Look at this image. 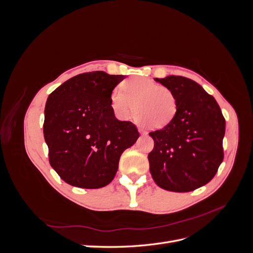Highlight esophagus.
I'll list each match as a JSON object with an SVG mask.
<instances>
[{
	"instance_id": "esophagus-1",
	"label": "esophagus",
	"mask_w": 253,
	"mask_h": 253,
	"mask_svg": "<svg viewBox=\"0 0 253 253\" xmlns=\"http://www.w3.org/2000/svg\"><path fill=\"white\" fill-rule=\"evenodd\" d=\"M138 131H139V133H140L141 135H147V134H148V132H147V131H144V129H143V128H141V127H139V128H138Z\"/></svg>"
}]
</instances>
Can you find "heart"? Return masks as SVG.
I'll list each match as a JSON object with an SVG mask.
<instances>
[{"mask_svg":"<svg viewBox=\"0 0 253 253\" xmlns=\"http://www.w3.org/2000/svg\"><path fill=\"white\" fill-rule=\"evenodd\" d=\"M115 88L111 106L120 119H127L135 108L137 121L151 128H163L175 117L178 108L177 97L166 86L144 77H133Z\"/></svg>","mask_w":253,"mask_h":253,"instance_id":"b5f03b06","label":"heart"}]
</instances>
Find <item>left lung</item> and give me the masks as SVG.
I'll return each mask as SVG.
<instances>
[{
  "label": "left lung",
  "instance_id": "obj_1",
  "mask_svg": "<svg viewBox=\"0 0 253 253\" xmlns=\"http://www.w3.org/2000/svg\"><path fill=\"white\" fill-rule=\"evenodd\" d=\"M154 80L173 91L178 108L169 125L150 133V172L160 188L189 192L208 183L223 162L225 118L214 97L195 81L173 75Z\"/></svg>",
  "mask_w": 253,
  "mask_h": 253
}]
</instances>
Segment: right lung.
<instances>
[{
    "mask_svg": "<svg viewBox=\"0 0 253 253\" xmlns=\"http://www.w3.org/2000/svg\"><path fill=\"white\" fill-rule=\"evenodd\" d=\"M125 78L101 71L80 74L47 98L43 133L49 164L74 187L109 185L121 154L138 139L135 125L118 120L111 106L113 89Z\"/></svg>",
    "mask_w": 253,
    "mask_h": 253,
    "instance_id": "1",
    "label": "right lung"
}]
</instances>
